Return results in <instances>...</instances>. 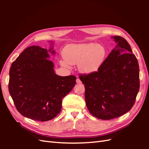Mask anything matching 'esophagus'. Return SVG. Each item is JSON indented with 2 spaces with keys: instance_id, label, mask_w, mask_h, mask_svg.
<instances>
[{
  "instance_id": "1",
  "label": "esophagus",
  "mask_w": 149,
  "mask_h": 149,
  "mask_svg": "<svg viewBox=\"0 0 149 149\" xmlns=\"http://www.w3.org/2000/svg\"><path fill=\"white\" fill-rule=\"evenodd\" d=\"M76 83H78V84H81V80L78 78L76 79Z\"/></svg>"
}]
</instances>
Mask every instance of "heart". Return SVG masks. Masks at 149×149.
Wrapping results in <instances>:
<instances>
[{"label":"heart","instance_id":"obj_1","mask_svg":"<svg viewBox=\"0 0 149 149\" xmlns=\"http://www.w3.org/2000/svg\"><path fill=\"white\" fill-rule=\"evenodd\" d=\"M61 66L70 68L78 64L79 70L85 74L95 73L100 68L106 57V48L94 43L70 44L65 48Z\"/></svg>","mask_w":149,"mask_h":149}]
</instances>
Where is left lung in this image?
<instances>
[{
  "instance_id": "obj_1",
  "label": "left lung",
  "mask_w": 149,
  "mask_h": 149,
  "mask_svg": "<svg viewBox=\"0 0 149 149\" xmlns=\"http://www.w3.org/2000/svg\"><path fill=\"white\" fill-rule=\"evenodd\" d=\"M112 38L117 45L100 68L79 76L88 110L102 120L118 118L131 109L140 87L138 61L129 44L120 36Z\"/></svg>"
}]
</instances>
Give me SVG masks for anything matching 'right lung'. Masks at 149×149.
I'll use <instances>...</instances> for the list:
<instances>
[{
	"instance_id": "add662e5",
	"label": "right lung",
	"mask_w": 149,
	"mask_h": 149,
	"mask_svg": "<svg viewBox=\"0 0 149 149\" xmlns=\"http://www.w3.org/2000/svg\"><path fill=\"white\" fill-rule=\"evenodd\" d=\"M51 42L53 45V42ZM48 50L38 46L24 49L9 72L8 91L17 111L26 118L47 121L60 113L62 100L76 84V76H60L54 71Z\"/></svg>"
}]
</instances>
